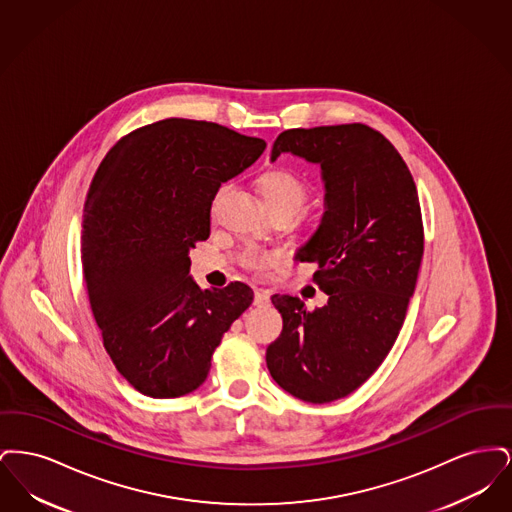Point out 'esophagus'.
Masks as SVG:
<instances>
[{
    "instance_id": "34e87169",
    "label": "esophagus",
    "mask_w": 512,
    "mask_h": 512,
    "mask_svg": "<svg viewBox=\"0 0 512 512\" xmlns=\"http://www.w3.org/2000/svg\"><path fill=\"white\" fill-rule=\"evenodd\" d=\"M253 303H255L257 307H267L268 303H270V295H268V292H265V290H257Z\"/></svg>"
}]
</instances>
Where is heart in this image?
<instances>
[{"mask_svg":"<svg viewBox=\"0 0 512 512\" xmlns=\"http://www.w3.org/2000/svg\"><path fill=\"white\" fill-rule=\"evenodd\" d=\"M261 194L265 199L268 211L270 209H290L295 215L305 209L311 192L309 186L288 169L270 171L261 178ZM278 261L274 253L261 249H245L242 253V265L249 270H267Z\"/></svg>","mask_w":512,"mask_h":512,"instance_id":"heart-1","label":"heart"}]
</instances>
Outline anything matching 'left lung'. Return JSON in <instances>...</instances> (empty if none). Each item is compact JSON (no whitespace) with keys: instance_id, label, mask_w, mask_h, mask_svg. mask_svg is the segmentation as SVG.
<instances>
[{"instance_id":"left-lung-1","label":"left lung","mask_w":512,"mask_h":512,"mask_svg":"<svg viewBox=\"0 0 512 512\" xmlns=\"http://www.w3.org/2000/svg\"><path fill=\"white\" fill-rule=\"evenodd\" d=\"M282 153L320 165L324 215L299 261L317 263L328 303L272 295L284 328L267 366L293 397L330 403L363 386L399 336L424 253L420 203L397 149L366 124L286 130L270 159Z\"/></svg>"}]
</instances>
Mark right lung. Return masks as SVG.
I'll return each mask as SVG.
<instances>
[{
  "label": "right lung",
  "mask_w": 512,
  "mask_h": 512,
  "mask_svg": "<svg viewBox=\"0 0 512 512\" xmlns=\"http://www.w3.org/2000/svg\"><path fill=\"white\" fill-rule=\"evenodd\" d=\"M265 147L217 122L165 119L124 136L99 165L84 203V282L105 351L144 395L197 390L253 301L244 282L201 290L190 249L209 238L220 184Z\"/></svg>",
  "instance_id": "add662e5"
}]
</instances>
